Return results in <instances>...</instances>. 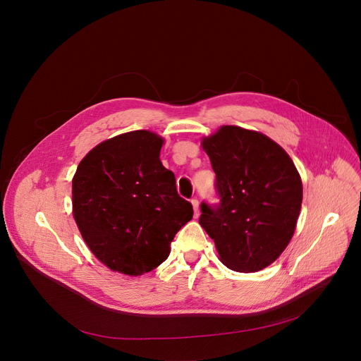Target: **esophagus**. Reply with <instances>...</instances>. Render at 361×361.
<instances>
[{"instance_id":"1","label":"esophagus","mask_w":361,"mask_h":361,"mask_svg":"<svg viewBox=\"0 0 361 361\" xmlns=\"http://www.w3.org/2000/svg\"><path fill=\"white\" fill-rule=\"evenodd\" d=\"M191 204H193V209H195V218H199V214H200L199 200L197 199H191Z\"/></svg>"}]
</instances>
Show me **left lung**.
<instances>
[{
    "label": "left lung",
    "mask_w": 361,
    "mask_h": 361,
    "mask_svg": "<svg viewBox=\"0 0 361 361\" xmlns=\"http://www.w3.org/2000/svg\"><path fill=\"white\" fill-rule=\"evenodd\" d=\"M202 147L221 202H203L199 224L226 267L266 269L289 245L300 213L303 188L292 158L266 135L238 126H222Z\"/></svg>",
    "instance_id": "left-lung-1"
}]
</instances>
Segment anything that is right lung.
<instances>
[{"instance_id": "add662e5", "label": "right lung", "mask_w": 361, "mask_h": 361, "mask_svg": "<svg viewBox=\"0 0 361 361\" xmlns=\"http://www.w3.org/2000/svg\"><path fill=\"white\" fill-rule=\"evenodd\" d=\"M162 137L133 130L99 143L72 178V212L91 252L128 276L152 271L193 218L174 173L159 159Z\"/></svg>"}]
</instances>
